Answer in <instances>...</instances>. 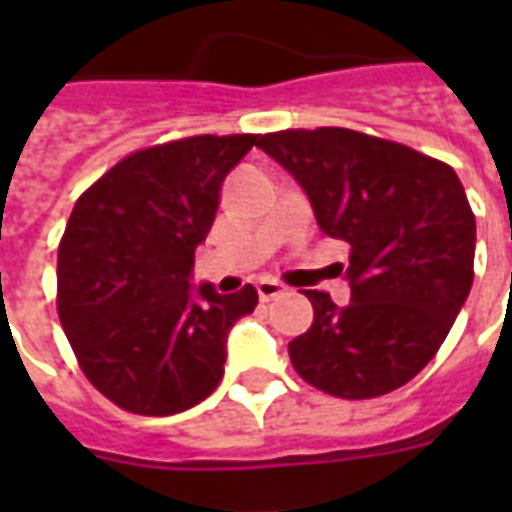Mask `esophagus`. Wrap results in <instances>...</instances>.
I'll return each instance as SVG.
<instances>
[{"label": "esophagus", "mask_w": 512, "mask_h": 512, "mask_svg": "<svg viewBox=\"0 0 512 512\" xmlns=\"http://www.w3.org/2000/svg\"><path fill=\"white\" fill-rule=\"evenodd\" d=\"M257 295H260V300H273V297L284 295V284L273 279H260L257 281Z\"/></svg>", "instance_id": "34e87169"}]
</instances>
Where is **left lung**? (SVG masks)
<instances>
[{
    "label": "left lung",
    "instance_id": "1",
    "mask_svg": "<svg viewBox=\"0 0 512 512\" xmlns=\"http://www.w3.org/2000/svg\"><path fill=\"white\" fill-rule=\"evenodd\" d=\"M350 244V303L308 289L313 324L289 342L295 372L337 398H377L420 374L473 287L476 215L457 172L404 143L345 127L257 140Z\"/></svg>",
    "mask_w": 512,
    "mask_h": 512
}]
</instances>
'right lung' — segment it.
Returning a JSON list of instances; mask_svg holds the SVG:
<instances>
[{"instance_id": "1", "label": "right lung", "mask_w": 512, "mask_h": 512, "mask_svg": "<svg viewBox=\"0 0 512 512\" xmlns=\"http://www.w3.org/2000/svg\"><path fill=\"white\" fill-rule=\"evenodd\" d=\"M257 135H193L124 156L76 199L58 247V316L84 377L119 409L167 417L223 380L252 284L191 287L225 175Z\"/></svg>"}]
</instances>
